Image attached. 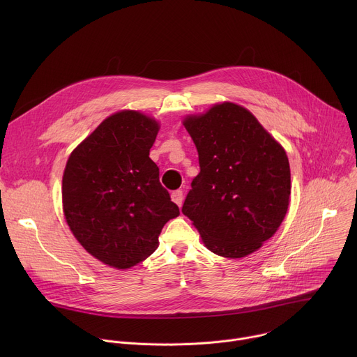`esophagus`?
Masks as SVG:
<instances>
[{"label":"esophagus","mask_w":357,"mask_h":357,"mask_svg":"<svg viewBox=\"0 0 357 357\" xmlns=\"http://www.w3.org/2000/svg\"><path fill=\"white\" fill-rule=\"evenodd\" d=\"M171 199L174 203H176V205L181 208L182 206V202H183V193L182 190H174L171 193Z\"/></svg>","instance_id":"34e87169"}]
</instances>
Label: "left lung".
Segmentation results:
<instances>
[{"label": "left lung", "mask_w": 357, "mask_h": 357, "mask_svg": "<svg viewBox=\"0 0 357 357\" xmlns=\"http://www.w3.org/2000/svg\"><path fill=\"white\" fill-rule=\"evenodd\" d=\"M183 126L200 172L182 213L218 256L241 259L281 226L289 205L291 172L285 149L247 109L225 101Z\"/></svg>", "instance_id": "left-lung-1"}]
</instances>
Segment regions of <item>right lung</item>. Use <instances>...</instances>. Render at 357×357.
Listing matches in <instances>:
<instances>
[{
  "label": "right lung",
  "mask_w": 357,
  "mask_h": 357,
  "mask_svg": "<svg viewBox=\"0 0 357 357\" xmlns=\"http://www.w3.org/2000/svg\"><path fill=\"white\" fill-rule=\"evenodd\" d=\"M158 131L154 119L119 112L82 141L66 162V222L87 252L119 270L149 257L164 225L179 216L149 158Z\"/></svg>",
  "instance_id": "right-lung-1"
}]
</instances>
